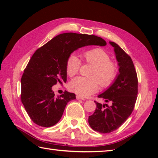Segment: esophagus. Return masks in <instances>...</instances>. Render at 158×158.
<instances>
[{
	"mask_svg": "<svg viewBox=\"0 0 158 158\" xmlns=\"http://www.w3.org/2000/svg\"><path fill=\"white\" fill-rule=\"evenodd\" d=\"M76 98H77V100H85V99L83 98V97H81V96H80V95H77L76 96Z\"/></svg>",
	"mask_w": 158,
	"mask_h": 158,
	"instance_id": "esophagus-1",
	"label": "esophagus"
}]
</instances>
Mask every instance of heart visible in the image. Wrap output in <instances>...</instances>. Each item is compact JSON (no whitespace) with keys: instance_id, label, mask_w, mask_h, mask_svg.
Returning a JSON list of instances; mask_svg holds the SVG:
<instances>
[{"instance_id":"obj_1","label":"heart","mask_w":158,"mask_h":158,"mask_svg":"<svg viewBox=\"0 0 158 158\" xmlns=\"http://www.w3.org/2000/svg\"><path fill=\"white\" fill-rule=\"evenodd\" d=\"M84 59L94 65L90 74L93 78L77 77L69 84L71 91L81 96H89L98 90L99 83L101 86L108 87L114 81L118 75V65L110 60V56L105 51L95 48L84 53ZM81 66V60L75 55L69 56L66 63V73L73 77L78 73Z\"/></svg>"}]
</instances>
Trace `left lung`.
Instances as JSON below:
<instances>
[{
  "mask_svg": "<svg viewBox=\"0 0 158 158\" xmlns=\"http://www.w3.org/2000/svg\"><path fill=\"white\" fill-rule=\"evenodd\" d=\"M109 44L114 47L119 73L113 84L98 98L110 102L111 106L95 102L97 107L89 117L90 127L104 134L113 132L124 123L132 114L138 93L137 75L130 56L115 42Z\"/></svg>",
  "mask_w": 158,
  "mask_h": 158,
  "instance_id": "left-lung-1",
  "label": "left lung"
}]
</instances>
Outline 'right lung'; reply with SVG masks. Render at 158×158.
<instances>
[{
  "label": "right lung",
  "mask_w": 158,
  "mask_h": 158,
  "mask_svg": "<svg viewBox=\"0 0 158 158\" xmlns=\"http://www.w3.org/2000/svg\"><path fill=\"white\" fill-rule=\"evenodd\" d=\"M106 44L102 38L93 35L66 33L36 50L21 79V102L35 123L44 127L56 125L68 102L76 99L74 93L68 91L55 97L52 90L58 82H66V63L71 53L85 46Z\"/></svg>",
  "instance_id": "add662e5"
}]
</instances>
